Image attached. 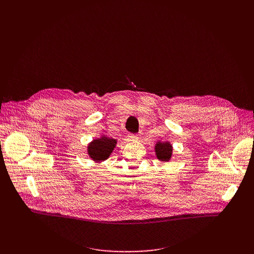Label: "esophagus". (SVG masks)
<instances>
[{
	"mask_svg": "<svg viewBox=\"0 0 254 254\" xmlns=\"http://www.w3.org/2000/svg\"><path fill=\"white\" fill-rule=\"evenodd\" d=\"M127 136H128V138H129L130 140H135V139L137 138V136H136L135 134H128Z\"/></svg>",
	"mask_w": 254,
	"mask_h": 254,
	"instance_id": "34e87169",
	"label": "esophagus"
}]
</instances>
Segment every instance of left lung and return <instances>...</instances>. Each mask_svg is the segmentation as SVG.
Segmentation results:
<instances>
[{
  "instance_id": "obj_1",
  "label": "left lung",
  "mask_w": 254,
  "mask_h": 254,
  "mask_svg": "<svg viewBox=\"0 0 254 254\" xmlns=\"http://www.w3.org/2000/svg\"><path fill=\"white\" fill-rule=\"evenodd\" d=\"M157 159L161 162H169L173 155V146L170 141H157L155 144Z\"/></svg>"
}]
</instances>
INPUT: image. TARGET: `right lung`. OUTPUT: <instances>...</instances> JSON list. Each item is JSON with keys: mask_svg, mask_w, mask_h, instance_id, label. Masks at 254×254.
<instances>
[{"mask_svg": "<svg viewBox=\"0 0 254 254\" xmlns=\"http://www.w3.org/2000/svg\"><path fill=\"white\" fill-rule=\"evenodd\" d=\"M118 143L117 138L101 135L92 139L87 146V155L89 158L96 162L101 163L110 158Z\"/></svg>", "mask_w": 254, "mask_h": 254, "instance_id": "right-lung-1", "label": "right lung"}]
</instances>
